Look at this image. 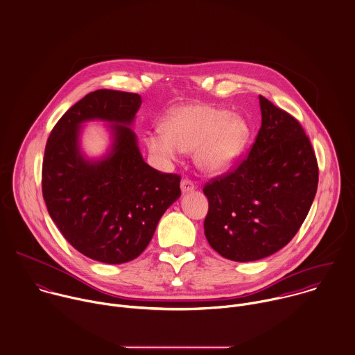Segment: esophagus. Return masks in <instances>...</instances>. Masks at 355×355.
Here are the masks:
<instances>
[{"instance_id":"1","label":"esophagus","mask_w":355,"mask_h":355,"mask_svg":"<svg viewBox=\"0 0 355 355\" xmlns=\"http://www.w3.org/2000/svg\"><path fill=\"white\" fill-rule=\"evenodd\" d=\"M192 191H195L193 182H191L189 180H182L181 181V192L188 193V192H192Z\"/></svg>"}]
</instances>
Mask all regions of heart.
<instances>
[{
	"label": "heart",
	"mask_w": 355,
	"mask_h": 355,
	"mask_svg": "<svg viewBox=\"0 0 355 355\" xmlns=\"http://www.w3.org/2000/svg\"><path fill=\"white\" fill-rule=\"evenodd\" d=\"M250 125L225 107L189 103L173 109L162 130L145 137L148 150L159 159L174 160L180 152L195 150L196 166L209 174L227 171L242 155Z\"/></svg>",
	"instance_id": "1"
}]
</instances>
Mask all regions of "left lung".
<instances>
[{
    "instance_id": "8db88e82",
    "label": "left lung",
    "mask_w": 355,
    "mask_h": 355,
    "mask_svg": "<svg viewBox=\"0 0 355 355\" xmlns=\"http://www.w3.org/2000/svg\"><path fill=\"white\" fill-rule=\"evenodd\" d=\"M261 127L238 167L203 188L205 235L232 261H256L286 246L304 223L318 188V163L300 123L259 96Z\"/></svg>"
}]
</instances>
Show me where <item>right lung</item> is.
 I'll use <instances>...</instances> for the list:
<instances>
[{
	"label": "right lung",
	"mask_w": 355,
	"mask_h": 355,
	"mask_svg": "<svg viewBox=\"0 0 355 355\" xmlns=\"http://www.w3.org/2000/svg\"><path fill=\"white\" fill-rule=\"evenodd\" d=\"M142 99L113 89L89 92L55 124L42 160V196L52 221L81 254L106 264L137 259L159 220L181 196L177 174L145 163L130 128ZM109 122L110 152L88 159L80 152L83 122Z\"/></svg>",
	"instance_id": "right-lung-1"
}]
</instances>
